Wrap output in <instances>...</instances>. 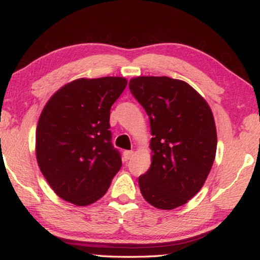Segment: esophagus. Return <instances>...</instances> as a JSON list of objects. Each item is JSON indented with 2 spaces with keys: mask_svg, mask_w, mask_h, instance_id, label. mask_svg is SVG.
I'll return each instance as SVG.
<instances>
[{
  "mask_svg": "<svg viewBox=\"0 0 260 260\" xmlns=\"http://www.w3.org/2000/svg\"><path fill=\"white\" fill-rule=\"evenodd\" d=\"M134 154H135V152L133 150H126V151L123 152V157H124V159H125V161H127V159H130L131 157H133Z\"/></svg>",
  "mask_w": 260,
  "mask_h": 260,
  "instance_id": "obj_1",
  "label": "esophagus"
}]
</instances>
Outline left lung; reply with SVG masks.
<instances>
[{"mask_svg": "<svg viewBox=\"0 0 260 260\" xmlns=\"http://www.w3.org/2000/svg\"><path fill=\"white\" fill-rule=\"evenodd\" d=\"M131 93L150 119L151 166L138 177L141 193L158 209L187 204L204 186L216 152V129L207 102L186 81L137 77Z\"/></svg>", "mask_w": 260, "mask_h": 260, "instance_id": "left-lung-1", "label": "left lung"}]
</instances>
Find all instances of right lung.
<instances>
[{
	"instance_id": "add662e5",
	"label": "right lung",
	"mask_w": 260,
	"mask_h": 260,
	"mask_svg": "<svg viewBox=\"0 0 260 260\" xmlns=\"http://www.w3.org/2000/svg\"><path fill=\"white\" fill-rule=\"evenodd\" d=\"M126 84L120 77L80 78L56 91L42 110L35 135L38 165L62 200L93 204L122 167L111 143L110 110Z\"/></svg>"
}]
</instances>
